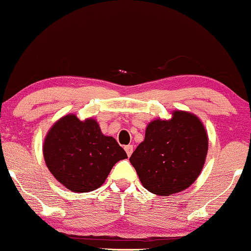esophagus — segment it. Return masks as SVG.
<instances>
[{
	"instance_id": "1",
	"label": "esophagus",
	"mask_w": 251,
	"mask_h": 251,
	"mask_svg": "<svg viewBox=\"0 0 251 251\" xmlns=\"http://www.w3.org/2000/svg\"><path fill=\"white\" fill-rule=\"evenodd\" d=\"M125 151H126V153H127V155L129 157V155L132 154V152H133V145H126L125 146Z\"/></svg>"
}]
</instances>
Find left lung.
<instances>
[{
    "label": "left lung",
    "mask_w": 251,
    "mask_h": 251,
    "mask_svg": "<svg viewBox=\"0 0 251 251\" xmlns=\"http://www.w3.org/2000/svg\"><path fill=\"white\" fill-rule=\"evenodd\" d=\"M208 148V133L200 118L185 111H174L171 119H155L149 124L145 139L129 162L144 188L154 195L171 196L197 179Z\"/></svg>",
    "instance_id": "left-lung-1"
}]
</instances>
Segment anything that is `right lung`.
Listing matches in <instances>:
<instances>
[{
	"label": "right lung",
	"mask_w": 251,
	"mask_h": 251,
	"mask_svg": "<svg viewBox=\"0 0 251 251\" xmlns=\"http://www.w3.org/2000/svg\"><path fill=\"white\" fill-rule=\"evenodd\" d=\"M43 158L50 174L70 191L89 192L100 188L114 164L127 154L113 137L102 134L96 119L67 114L47 132Z\"/></svg>",
	"instance_id": "obj_1"
}]
</instances>
